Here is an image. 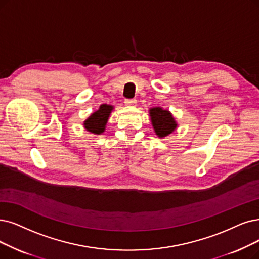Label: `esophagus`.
Wrapping results in <instances>:
<instances>
[{
	"label": "esophagus",
	"mask_w": 259,
	"mask_h": 259,
	"mask_svg": "<svg viewBox=\"0 0 259 259\" xmlns=\"http://www.w3.org/2000/svg\"><path fill=\"white\" fill-rule=\"evenodd\" d=\"M125 104L127 106H136L137 105V101L135 99H131V100H125Z\"/></svg>",
	"instance_id": "obj_1"
}]
</instances>
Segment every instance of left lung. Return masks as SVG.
<instances>
[{
  "instance_id": "8db88e82",
  "label": "left lung",
  "mask_w": 259,
  "mask_h": 259,
  "mask_svg": "<svg viewBox=\"0 0 259 259\" xmlns=\"http://www.w3.org/2000/svg\"><path fill=\"white\" fill-rule=\"evenodd\" d=\"M152 126L159 138L169 136L178 128V122L175 121L172 113L162 107H152L149 109Z\"/></svg>"
}]
</instances>
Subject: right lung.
Wrapping results in <instances>:
<instances>
[{"mask_svg":"<svg viewBox=\"0 0 259 259\" xmlns=\"http://www.w3.org/2000/svg\"><path fill=\"white\" fill-rule=\"evenodd\" d=\"M113 110V106L102 104L100 105L99 109L95 112H92L91 115L84 121L82 125H84L85 130L89 133L95 134V135H100V134L104 133L106 128V124L108 122L109 116L111 111Z\"/></svg>","mask_w":259,"mask_h":259,"instance_id":"obj_1","label":"right lung"}]
</instances>
